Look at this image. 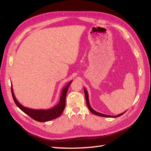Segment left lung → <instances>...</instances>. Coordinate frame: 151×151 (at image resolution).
<instances>
[{
    "instance_id": "left-lung-1",
    "label": "left lung",
    "mask_w": 151,
    "mask_h": 151,
    "mask_svg": "<svg viewBox=\"0 0 151 151\" xmlns=\"http://www.w3.org/2000/svg\"><path fill=\"white\" fill-rule=\"evenodd\" d=\"M84 94H85V97H86V104H87V106H88L89 109L90 110V111L93 113L94 115H98V116H103V117H110V118H116V117H118L122 115H123L127 111H125V112H123L121 114H119V115H116V116H111V115H104V114H103V113H99V112H97L96 111L94 110V109H93V108L90 105V103H89V96H88V91H87V90L84 88Z\"/></svg>"
}]
</instances>
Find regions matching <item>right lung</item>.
<instances>
[{"label": "right lung", "mask_w": 151, "mask_h": 151, "mask_svg": "<svg viewBox=\"0 0 151 151\" xmlns=\"http://www.w3.org/2000/svg\"><path fill=\"white\" fill-rule=\"evenodd\" d=\"M72 82V81H70L65 88H63V89H62L59 103L55 106L47 109H35L24 106L23 105H22L16 99L15 95L14 94L13 88L12 87V85H11L12 96L14 101L17 107L21 109L24 113H25L26 115H28L29 116H30L36 121L40 122H48L55 119V118L59 117L62 115V113H63V110H64L65 107V99L68 87L70 85Z\"/></svg>", "instance_id": "add662e5"}]
</instances>
